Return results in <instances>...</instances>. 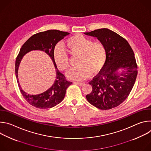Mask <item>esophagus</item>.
Returning <instances> with one entry per match:
<instances>
[{"instance_id": "1", "label": "esophagus", "mask_w": 151, "mask_h": 151, "mask_svg": "<svg viewBox=\"0 0 151 151\" xmlns=\"http://www.w3.org/2000/svg\"><path fill=\"white\" fill-rule=\"evenodd\" d=\"M74 83H75V84H77V85H79V86H82V85H84V82H74Z\"/></svg>"}]
</instances>
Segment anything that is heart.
<instances>
[{
  "instance_id": "heart-1",
  "label": "heart",
  "mask_w": 151,
  "mask_h": 151,
  "mask_svg": "<svg viewBox=\"0 0 151 151\" xmlns=\"http://www.w3.org/2000/svg\"><path fill=\"white\" fill-rule=\"evenodd\" d=\"M66 50L58 45L54 51V58L58 68L61 70H67L70 66L68 52L77 57V66L72 68L68 73L72 80H82L88 77L92 72L100 70L105 64L107 51L100 42L95 41L82 35H76L66 41Z\"/></svg>"
}]
</instances>
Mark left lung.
<instances>
[{"mask_svg": "<svg viewBox=\"0 0 151 151\" xmlns=\"http://www.w3.org/2000/svg\"><path fill=\"white\" fill-rule=\"evenodd\" d=\"M84 34L97 37L107 51L106 63L89 82L93 90L86 98L97 108L111 109L128 97L134 85L137 66L134 52L124 38L108 29Z\"/></svg>", "mask_w": 151, "mask_h": 151, "instance_id": "left-lung-1", "label": "left lung"}]
</instances>
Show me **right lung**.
Listing matches in <instances>:
<instances>
[{
    "label": "right lung",
    "instance_id": "right-lung-1",
    "mask_svg": "<svg viewBox=\"0 0 151 151\" xmlns=\"http://www.w3.org/2000/svg\"><path fill=\"white\" fill-rule=\"evenodd\" d=\"M69 34L57 30H50L35 34L21 47L16 58L15 71L20 92L30 104L37 108L48 109L59 104L64 99L68 87L72 83L58 70L54 58L56 44ZM33 50H40L47 53L52 58L56 72L55 81L52 87L46 92L36 95H30L24 92L19 85L17 78L18 68L21 60L25 54Z\"/></svg>",
    "mask_w": 151,
    "mask_h": 151
}]
</instances>
